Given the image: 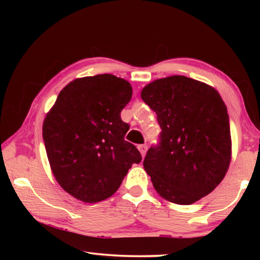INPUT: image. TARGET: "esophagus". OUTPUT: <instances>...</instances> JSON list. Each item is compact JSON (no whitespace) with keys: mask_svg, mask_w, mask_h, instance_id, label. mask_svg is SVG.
<instances>
[{"mask_svg":"<svg viewBox=\"0 0 260 260\" xmlns=\"http://www.w3.org/2000/svg\"><path fill=\"white\" fill-rule=\"evenodd\" d=\"M138 148H139V150L141 152V155H142V157L146 156V152H147V149H148L147 144H141V146H139Z\"/></svg>","mask_w":260,"mask_h":260,"instance_id":"esophagus-1","label":"esophagus"}]
</instances>
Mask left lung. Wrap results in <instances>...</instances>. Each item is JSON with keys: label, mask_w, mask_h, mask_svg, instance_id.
<instances>
[{"label": "left lung", "mask_w": 260, "mask_h": 260, "mask_svg": "<svg viewBox=\"0 0 260 260\" xmlns=\"http://www.w3.org/2000/svg\"><path fill=\"white\" fill-rule=\"evenodd\" d=\"M141 98L157 114L160 143L143 167L162 199L189 205L222 181L232 159L230 117L212 86L183 76L148 83Z\"/></svg>", "instance_id": "obj_1"}]
</instances>
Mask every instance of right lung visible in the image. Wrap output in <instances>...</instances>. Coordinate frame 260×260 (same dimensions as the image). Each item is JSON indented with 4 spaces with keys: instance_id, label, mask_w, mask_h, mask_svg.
Returning a JSON list of instances; mask_svg holds the SVG:
<instances>
[{
    "instance_id": "obj_1",
    "label": "right lung",
    "mask_w": 260,
    "mask_h": 260,
    "mask_svg": "<svg viewBox=\"0 0 260 260\" xmlns=\"http://www.w3.org/2000/svg\"><path fill=\"white\" fill-rule=\"evenodd\" d=\"M131 83L112 74L78 78L65 86L42 126L56 181L85 203L111 197L133 164L142 160L125 135L120 112L132 99Z\"/></svg>"
}]
</instances>
